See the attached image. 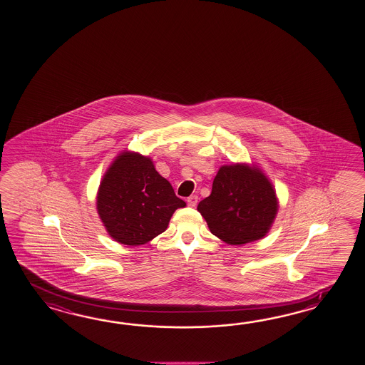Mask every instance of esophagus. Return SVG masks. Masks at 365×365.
Segmentation results:
<instances>
[{"instance_id": "1", "label": "esophagus", "mask_w": 365, "mask_h": 365, "mask_svg": "<svg viewBox=\"0 0 365 365\" xmlns=\"http://www.w3.org/2000/svg\"><path fill=\"white\" fill-rule=\"evenodd\" d=\"M187 205L190 206V207H195L197 206V203H198V195H190V197H187Z\"/></svg>"}]
</instances>
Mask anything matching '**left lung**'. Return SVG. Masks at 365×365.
I'll list each match as a JSON object with an SVG mask.
<instances>
[{
    "label": "left lung",
    "instance_id": "1",
    "mask_svg": "<svg viewBox=\"0 0 365 365\" xmlns=\"http://www.w3.org/2000/svg\"><path fill=\"white\" fill-rule=\"evenodd\" d=\"M197 210L210 231L231 245L262 239L278 211L269 180L248 165H223L212 182L209 197Z\"/></svg>",
    "mask_w": 365,
    "mask_h": 365
}]
</instances>
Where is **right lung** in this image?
Wrapping results in <instances>:
<instances>
[{"label": "right lung", "mask_w": 365, "mask_h": 365, "mask_svg": "<svg viewBox=\"0 0 365 365\" xmlns=\"http://www.w3.org/2000/svg\"><path fill=\"white\" fill-rule=\"evenodd\" d=\"M98 212L109 235L125 245H142L167 230L175 210L184 207L151 159L123 153L101 180Z\"/></svg>", "instance_id": "right-lung-1"}]
</instances>
